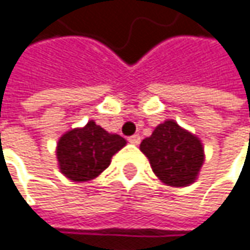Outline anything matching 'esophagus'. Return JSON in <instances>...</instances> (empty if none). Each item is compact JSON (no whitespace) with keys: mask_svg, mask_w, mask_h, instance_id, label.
Returning <instances> with one entry per match:
<instances>
[{"mask_svg":"<svg viewBox=\"0 0 250 250\" xmlns=\"http://www.w3.org/2000/svg\"><path fill=\"white\" fill-rule=\"evenodd\" d=\"M128 141H130L131 144L137 146V144H140V141H141V137H140V134H134V136L128 137Z\"/></svg>","mask_w":250,"mask_h":250,"instance_id":"esophagus-1","label":"esophagus"}]
</instances>
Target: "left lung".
Returning a JSON list of instances; mask_svg holds the SVG:
<instances>
[{
    "mask_svg": "<svg viewBox=\"0 0 250 250\" xmlns=\"http://www.w3.org/2000/svg\"><path fill=\"white\" fill-rule=\"evenodd\" d=\"M140 150L148 158L154 174L169 187H188L204 164L201 140L174 120H166L144 139Z\"/></svg>",
    "mask_w": 250,
    "mask_h": 250,
    "instance_id": "8db88e82",
    "label": "left lung"
}]
</instances>
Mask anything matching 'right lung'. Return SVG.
<instances>
[{
    "mask_svg": "<svg viewBox=\"0 0 250 250\" xmlns=\"http://www.w3.org/2000/svg\"><path fill=\"white\" fill-rule=\"evenodd\" d=\"M125 146L119 134L107 133L90 120L65 133L56 147L61 172L72 181H90L110 166L111 157Z\"/></svg>",
    "mask_w": 250,
    "mask_h": 250,
    "instance_id": "obj_1",
    "label": "right lung"
}]
</instances>
